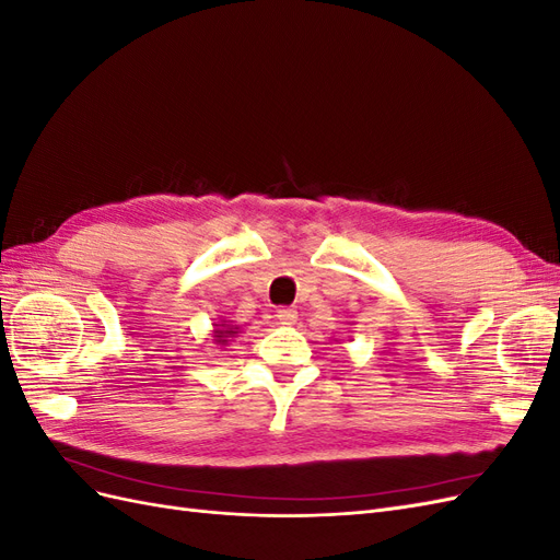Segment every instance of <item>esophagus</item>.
Listing matches in <instances>:
<instances>
[{"mask_svg": "<svg viewBox=\"0 0 560 560\" xmlns=\"http://www.w3.org/2000/svg\"><path fill=\"white\" fill-rule=\"evenodd\" d=\"M278 322H280V325H294V322H296V311L294 308H278Z\"/></svg>", "mask_w": 560, "mask_h": 560, "instance_id": "obj_1", "label": "esophagus"}]
</instances>
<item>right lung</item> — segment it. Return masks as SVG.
<instances>
[{
  "label": "right lung",
  "mask_w": 560,
  "mask_h": 560,
  "mask_svg": "<svg viewBox=\"0 0 560 560\" xmlns=\"http://www.w3.org/2000/svg\"><path fill=\"white\" fill-rule=\"evenodd\" d=\"M217 327H219V325H217ZM222 327H224V325H222ZM235 334H238V331H235L233 327H224V329H214V341H217V343H222V346H224V343H226V338H229V336H235Z\"/></svg>",
  "instance_id": "add662e5"
}]
</instances>
